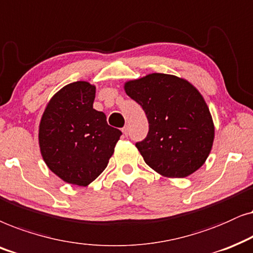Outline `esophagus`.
Masks as SVG:
<instances>
[{
	"label": "esophagus",
	"mask_w": 253,
	"mask_h": 253,
	"mask_svg": "<svg viewBox=\"0 0 253 253\" xmlns=\"http://www.w3.org/2000/svg\"><path fill=\"white\" fill-rule=\"evenodd\" d=\"M123 133H124V135H125V136L128 135V133H129V128H128V126H125V127H124V128H123Z\"/></svg>",
	"instance_id": "1"
}]
</instances>
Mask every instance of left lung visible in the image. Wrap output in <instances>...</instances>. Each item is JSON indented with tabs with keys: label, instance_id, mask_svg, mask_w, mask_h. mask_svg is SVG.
I'll return each instance as SVG.
<instances>
[{
	"label": "left lung",
	"instance_id": "1",
	"mask_svg": "<svg viewBox=\"0 0 253 253\" xmlns=\"http://www.w3.org/2000/svg\"><path fill=\"white\" fill-rule=\"evenodd\" d=\"M125 91L146 113L149 130L135 146L162 176L184 178L207 160L214 124L206 102L186 80L149 74L125 84Z\"/></svg>",
	"mask_w": 253,
	"mask_h": 253
}]
</instances>
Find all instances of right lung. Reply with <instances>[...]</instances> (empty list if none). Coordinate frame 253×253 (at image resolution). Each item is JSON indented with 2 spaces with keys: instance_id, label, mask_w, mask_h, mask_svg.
I'll return each instance as SVG.
<instances>
[{
  "instance_id": "add662e5",
  "label": "right lung",
  "mask_w": 253,
  "mask_h": 253,
  "mask_svg": "<svg viewBox=\"0 0 253 253\" xmlns=\"http://www.w3.org/2000/svg\"><path fill=\"white\" fill-rule=\"evenodd\" d=\"M96 87L67 84L47 104L39 126V146L50 171L66 183L87 186L105 170L123 133L93 109Z\"/></svg>"
}]
</instances>
